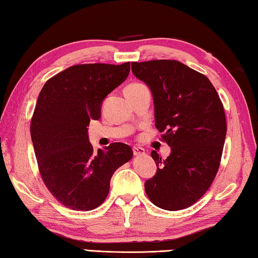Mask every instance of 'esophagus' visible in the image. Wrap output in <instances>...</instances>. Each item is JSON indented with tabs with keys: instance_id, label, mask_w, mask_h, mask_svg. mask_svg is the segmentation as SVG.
Listing matches in <instances>:
<instances>
[{
	"instance_id": "obj_1",
	"label": "esophagus",
	"mask_w": 258,
	"mask_h": 258,
	"mask_svg": "<svg viewBox=\"0 0 258 258\" xmlns=\"http://www.w3.org/2000/svg\"><path fill=\"white\" fill-rule=\"evenodd\" d=\"M133 154L135 156H142L146 155V150L141 147H133Z\"/></svg>"
}]
</instances>
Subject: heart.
Returning <instances> with one entry per match:
<instances>
[{"label": "heart", "instance_id": "heart-1", "mask_svg": "<svg viewBox=\"0 0 258 258\" xmlns=\"http://www.w3.org/2000/svg\"><path fill=\"white\" fill-rule=\"evenodd\" d=\"M142 86H146V85H143V84H141V83H132V84H130V85H127L126 86V91L127 90H134V89H139V87H142Z\"/></svg>", "mask_w": 258, "mask_h": 258}]
</instances>
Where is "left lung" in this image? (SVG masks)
Instances as JSON below:
<instances>
[{
    "instance_id": "left-lung-1",
    "label": "left lung",
    "mask_w": 258,
    "mask_h": 258,
    "mask_svg": "<svg viewBox=\"0 0 258 258\" xmlns=\"http://www.w3.org/2000/svg\"><path fill=\"white\" fill-rule=\"evenodd\" d=\"M135 77L150 87L156 127L171 147L145 183L148 198L157 207L180 211L206 194L220 167L226 135L225 112L211 81L176 60L132 62Z\"/></svg>"
}]
</instances>
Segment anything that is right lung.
Here are the masks:
<instances>
[{"mask_svg": "<svg viewBox=\"0 0 258 258\" xmlns=\"http://www.w3.org/2000/svg\"><path fill=\"white\" fill-rule=\"evenodd\" d=\"M130 62L75 64L56 74L38 95L30 121L38 171L47 190L74 211H92L109 194L112 174L132 158L125 143L93 150L91 119L101 117L103 99L123 83Z\"/></svg>", "mask_w": 258, "mask_h": 258, "instance_id": "right-lung-1", "label": "right lung"}]
</instances>
